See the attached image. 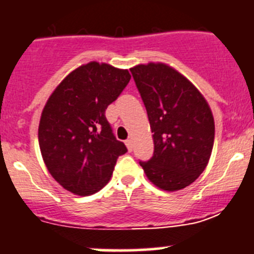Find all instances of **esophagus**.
<instances>
[{"label": "esophagus", "instance_id": "obj_1", "mask_svg": "<svg viewBox=\"0 0 254 254\" xmlns=\"http://www.w3.org/2000/svg\"><path fill=\"white\" fill-rule=\"evenodd\" d=\"M125 145H127V149H129V152L132 151V148H134V143H132V140H127L125 141Z\"/></svg>", "mask_w": 254, "mask_h": 254}]
</instances>
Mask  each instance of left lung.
I'll return each mask as SVG.
<instances>
[{
    "label": "left lung",
    "mask_w": 254,
    "mask_h": 254,
    "mask_svg": "<svg viewBox=\"0 0 254 254\" xmlns=\"http://www.w3.org/2000/svg\"><path fill=\"white\" fill-rule=\"evenodd\" d=\"M153 132V156L140 161L149 181L178 191L203 173L214 143V119L201 92L162 63L130 69Z\"/></svg>",
    "instance_id": "8db88e82"
}]
</instances>
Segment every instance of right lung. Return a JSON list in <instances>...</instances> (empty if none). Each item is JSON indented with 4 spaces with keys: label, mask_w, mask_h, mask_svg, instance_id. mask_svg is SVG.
<instances>
[{
    "label": "right lung",
    "mask_w": 254,
    "mask_h": 254,
    "mask_svg": "<svg viewBox=\"0 0 254 254\" xmlns=\"http://www.w3.org/2000/svg\"><path fill=\"white\" fill-rule=\"evenodd\" d=\"M129 71L91 62L71 71L50 96L39 125L45 164L60 185L80 196L100 191L127 148L106 109L129 84Z\"/></svg>",
    "instance_id": "1"
}]
</instances>
